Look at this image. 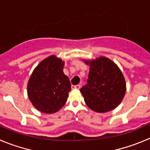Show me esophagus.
Here are the masks:
<instances>
[{
    "instance_id": "34e87169",
    "label": "esophagus",
    "mask_w": 150,
    "mask_h": 150,
    "mask_svg": "<svg viewBox=\"0 0 150 150\" xmlns=\"http://www.w3.org/2000/svg\"><path fill=\"white\" fill-rule=\"evenodd\" d=\"M80 87H81V86H80V85H76V86H71V88H76V89H79V88H80Z\"/></svg>"
}]
</instances>
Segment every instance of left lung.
<instances>
[{"mask_svg":"<svg viewBox=\"0 0 150 150\" xmlns=\"http://www.w3.org/2000/svg\"><path fill=\"white\" fill-rule=\"evenodd\" d=\"M89 64L87 83L80 88L86 105L98 112L115 109L121 103L126 91L125 80L120 68L105 57H100Z\"/></svg>","mask_w":150,"mask_h":150,"instance_id":"8db88e82","label":"left lung"}]
</instances>
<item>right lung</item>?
<instances>
[{
	"mask_svg": "<svg viewBox=\"0 0 150 150\" xmlns=\"http://www.w3.org/2000/svg\"><path fill=\"white\" fill-rule=\"evenodd\" d=\"M63 67L64 62L52 55L41 62L33 71L28 83V95L40 112L53 113L67 101L71 86Z\"/></svg>",
	"mask_w": 150,
	"mask_h": 150,
	"instance_id": "add662e5",
	"label": "right lung"
}]
</instances>
